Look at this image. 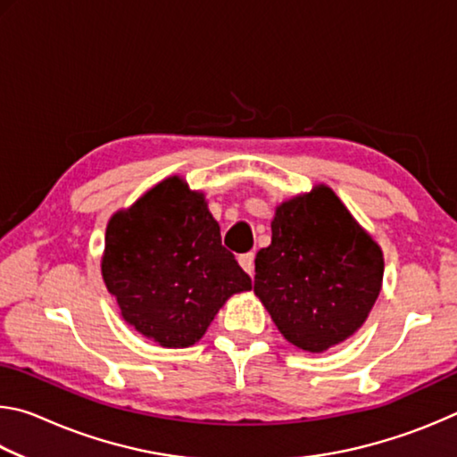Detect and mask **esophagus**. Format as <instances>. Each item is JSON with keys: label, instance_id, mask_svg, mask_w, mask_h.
<instances>
[{"label": "esophagus", "instance_id": "1", "mask_svg": "<svg viewBox=\"0 0 457 457\" xmlns=\"http://www.w3.org/2000/svg\"><path fill=\"white\" fill-rule=\"evenodd\" d=\"M239 266H242L247 274L253 276V252L242 253V256H239Z\"/></svg>", "mask_w": 457, "mask_h": 457}]
</instances>
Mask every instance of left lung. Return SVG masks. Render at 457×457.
I'll return each mask as SVG.
<instances>
[{"instance_id":"1","label":"left lung","mask_w":457,"mask_h":457,"mask_svg":"<svg viewBox=\"0 0 457 457\" xmlns=\"http://www.w3.org/2000/svg\"><path fill=\"white\" fill-rule=\"evenodd\" d=\"M383 252L337 193L316 185L276 207L253 292L282 337L324 353L357 332L383 284Z\"/></svg>"}]
</instances>
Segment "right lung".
<instances>
[{"label":"right lung","mask_w":457,"mask_h":457,"mask_svg":"<svg viewBox=\"0 0 457 457\" xmlns=\"http://www.w3.org/2000/svg\"><path fill=\"white\" fill-rule=\"evenodd\" d=\"M100 268L122 319L167 349L195 345L231 294L252 290L250 276L221 245L204 193L181 177L112 215Z\"/></svg>","instance_id":"right-lung-1"}]
</instances>
